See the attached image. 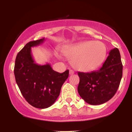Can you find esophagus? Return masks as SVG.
<instances>
[{
  "mask_svg": "<svg viewBox=\"0 0 132 132\" xmlns=\"http://www.w3.org/2000/svg\"><path fill=\"white\" fill-rule=\"evenodd\" d=\"M75 74V71H74L73 70H72V69H70L69 70V75H72Z\"/></svg>",
  "mask_w": 132,
  "mask_h": 132,
  "instance_id": "obj_1",
  "label": "esophagus"
}]
</instances>
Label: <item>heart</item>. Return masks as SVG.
<instances>
[{
	"label": "heart",
	"instance_id": "obj_1",
	"mask_svg": "<svg viewBox=\"0 0 132 132\" xmlns=\"http://www.w3.org/2000/svg\"><path fill=\"white\" fill-rule=\"evenodd\" d=\"M63 53L71 59V64L75 69L89 72L102 64L107 56V49L102 42L86 41L65 47Z\"/></svg>",
	"mask_w": 132,
	"mask_h": 132
}]
</instances>
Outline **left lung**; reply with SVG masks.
I'll return each instance as SVG.
<instances>
[{
	"label": "left lung",
	"mask_w": 132,
	"mask_h": 132,
	"mask_svg": "<svg viewBox=\"0 0 132 132\" xmlns=\"http://www.w3.org/2000/svg\"><path fill=\"white\" fill-rule=\"evenodd\" d=\"M123 66L118 48L110 50L99 70L91 72H78L80 78L79 94L90 105L102 104L113 97L122 78Z\"/></svg>",
	"instance_id": "1"
}]
</instances>
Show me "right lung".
Here are the masks:
<instances>
[{
    "label": "right lung",
    "instance_id": "add662e5",
    "mask_svg": "<svg viewBox=\"0 0 132 132\" xmlns=\"http://www.w3.org/2000/svg\"><path fill=\"white\" fill-rule=\"evenodd\" d=\"M45 38L30 42L16 55L14 75L20 90L31 105L38 109L50 107L56 101L69 70L54 71L49 64L39 65L33 60L31 48L42 44Z\"/></svg>",
    "mask_w": 132,
    "mask_h": 132
}]
</instances>
